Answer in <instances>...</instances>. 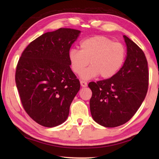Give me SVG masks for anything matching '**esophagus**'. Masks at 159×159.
Returning a JSON list of instances; mask_svg holds the SVG:
<instances>
[{"label": "esophagus", "mask_w": 159, "mask_h": 159, "mask_svg": "<svg viewBox=\"0 0 159 159\" xmlns=\"http://www.w3.org/2000/svg\"><path fill=\"white\" fill-rule=\"evenodd\" d=\"M80 85H81L82 87H85L87 86V82L84 81V80H81V81H80Z\"/></svg>", "instance_id": "esophagus-1"}]
</instances>
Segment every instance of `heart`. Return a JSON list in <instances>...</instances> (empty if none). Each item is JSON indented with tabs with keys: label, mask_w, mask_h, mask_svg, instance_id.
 Here are the masks:
<instances>
[{
	"label": "heart",
	"mask_w": 159,
	"mask_h": 159,
	"mask_svg": "<svg viewBox=\"0 0 159 159\" xmlns=\"http://www.w3.org/2000/svg\"><path fill=\"white\" fill-rule=\"evenodd\" d=\"M80 50L72 48L68 58L71 70L79 74L90 63V66L80 74L83 79L88 80L100 75L109 79L119 72L126 59V48L120 42L102 35L83 39L80 43Z\"/></svg>",
	"instance_id": "b5f03b06"
}]
</instances>
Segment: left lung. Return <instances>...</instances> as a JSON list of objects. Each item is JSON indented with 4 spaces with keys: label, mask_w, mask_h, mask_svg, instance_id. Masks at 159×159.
I'll use <instances>...</instances> for the list:
<instances>
[{
    "label": "left lung",
    "mask_w": 159,
    "mask_h": 159,
    "mask_svg": "<svg viewBox=\"0 0 159 159\" xmlns=\"http://www.w3.org/2000/svg\"><path fill=\"white\" fill-rule=\"evenodd\" d=\"M127 56L123 66L109 79L90 82V111L94 121L104 127L129 121L142 104L148 89L149 72L143 51L124 35Z\"/></svg>",
    "instance_id": "8db88e82"
}]
</instances>
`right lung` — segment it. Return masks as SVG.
I'll list each match as a JSON object with an SVG mask.
<instances>
[{
	"mask_svg": "<svg viewBox=\"0 0 159 159\" xmlns=\"http://www.w3.org/2000/svg\"><path fill=\"white\" fill-rule=\"evenodd\" d=\"M80 32L61 28L46 33L30 43L18 60L15 80L22 105L43 126L63 123L80 89L68 58Z\"/></svg>",
	"mask_w": 159,
	"mask_h": 159,
	"instance_id": "obj_1",
	"label": "right lung"
}]
</instances>
